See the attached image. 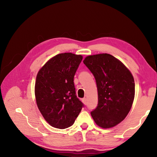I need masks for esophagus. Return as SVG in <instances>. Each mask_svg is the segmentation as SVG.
<instances>
[{
  "instance_id": "34e87169",
  "label": "esophagus",
  "mask_w": 157,
  "mask_h": 157,
  "mask_svg": "<svg viewBox=\"0 0 157 157\" xmlns=\"http://www.w3.org/2000/svg\"><path fill=\"white\" fill-rule=\"evenodd\" d=\"M82 102H83L84 105H86V102H86V98H84L82 100Z\"/></svg>"
}]
</instances>
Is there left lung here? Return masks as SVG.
Returning <instances> with one entry per match:
<instances>
[{
	"label": "left lung",
	"mask_w": 157,
	"mask_h": 157,
	"mask_svg": "<svg viewBox=\"0 0 157 157\" xmlns=\"http://www.w3.org/2000/svg\"><path fill=\"white\" fill-rule=\"evenodd\" d=\"M83 62L94 75L98 95L97 107L91 112L98 126L110 128L123 121L131 109L135 94L132 73L109 54L90 55Z\"/></svg>",
	"instance_id": "8db88e82"
}]
</instances>
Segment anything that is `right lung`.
<instances>
[{
  "label": "right lung",
  "instance_id": "right-lung-1",
  "mask_svg": "<svg viewBox=\"0 0 157 157\" xmlns=\"http://www.w3.org/2000/svg\"><path fill=\"white\" fill-rule=\"evenodd\" d=\"M82 58L71 52L61 53L50 59L36 75V105L45 120L55 128L71 127L84 106L77 97L73 82Z\"/></svg>",
  "mask_w": 157,
  "mask_h": 157
}]
</instances>
